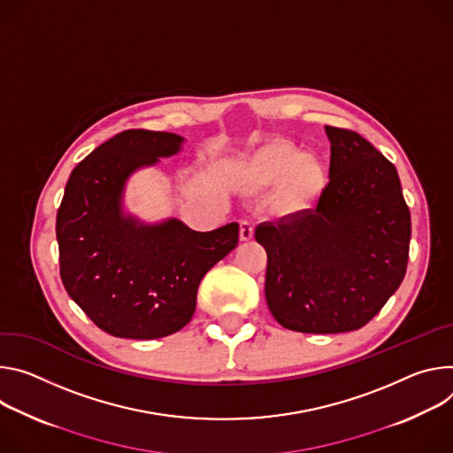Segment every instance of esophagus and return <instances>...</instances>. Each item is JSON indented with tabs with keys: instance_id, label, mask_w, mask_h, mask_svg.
<instances>
[{
	"instance_id": "obj_1",
	"label": "esophagus",
	"mask_w": 453,
	"mask_h": 453,
	"mask_svg": "<svg viewBox=\"0 0 453 453\" xmlns=\"http://www.w3.org/2000/svg\"><path fill=\"white\" fill-rule=\"evenodd\" d=\"M239 237L241 241H250L254 237V225L250 221H241L239 223Z\"/></svg>"
}]
</instances>
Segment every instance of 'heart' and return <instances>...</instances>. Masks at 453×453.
I'll use <instances>...</instances> for the list:
<instances>
[{
    "label": "heart",
    "instance_id": "obj_1",
    "mask_svg": "<svg viewBox=\"0 0 453 453\" xmlns=\"http://www.w3.org/2000/svg\"><path fill=\"white\" fill-rule=\"evenodd\" d=\"M235 178L252 190L277 183L279 199L291 209L311 205L326 185L322 165L313 157L300 155L291 142L279 138L246 155L235 169Z\"/></svg>",
    "mask_w": 453,
    "mask_h": 453
}]
</instances>
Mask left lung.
<instances>
[{
    "instance_id": "8db88e82",
    "label": "left lung",
    "mask_w": 453,
    "mask_h": 453,
    "mask_svg": "<svg viewBox=\"0 0 453 453\" xmlns=\"http://www.w3.org/2000/svg\"><path fill=\"white\" fill-rule=\"evenodd\" d=\"M329 183L317 209L256 228L273 319L298 333L364 327L405 277L411 211L395 167L355 131L326 126Z\"/></svg>"
}]
</instances>
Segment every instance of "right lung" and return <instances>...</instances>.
I'll list each match as a JSON object with an SVG mask.
<instances>
[{
	"mask_svg": "<svg viewBox=\"0 0 453 453\" xmlns=\"http://www.w3.org/2000/svg\"><path fill=\"white\" fill-rule=\"evenodd\" d=\"M174 133L127 129L98 145L70 174L56 234L63 284L103 331L155 340L185 327L197 286L239 241V225L196 232L180 219L145 225L126 216L127 178L180 153Z\"/></svg>",
	"mask_w": 453,
	"mask_h": 453,
	"instance_id": "right-lung-1",
	"label": "right lung"
}]
</instances>
